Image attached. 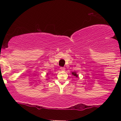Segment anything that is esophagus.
<instances>
[{
  "label": "esophagus",
  "instance_id": "34e87169",
  "mask_svg": "<svg viewBox=\"0 0 121 121\" xmlns=\"http://www.w3.org/2000/svg\"><path fill=\"white\" fill-rule=\"evenodd\" d=\"M60 70H61V71L64 72V71H65V68L64 67H60Z\"/></svg>",
  "mask_w": 121,
  "mask_h": 121
}]
</instances>
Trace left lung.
I'll return each instance as SVG.
<instances>
[{
	"instance_id": "1",
	"label": "left lung",
	"mask_w": 121,
	"mask_h": 121,
	"mask_svg": "<svg viewBox=\"0 0 121 121\" xmlns=\"http://www.w3.org/2000/svg\"><path fill=\"white\" fill-rule=\"evenodd\" d=\"M72 74H73L75 77H77V78L78 77V74H77V73H76V72H72Z\"/></svg>"
}]
</instances>
